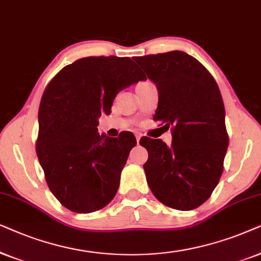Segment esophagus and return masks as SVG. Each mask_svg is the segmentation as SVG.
<instances>
[{
	"instance_id": "esophagus-1",
	"label": "esophagus",
	"mask_w": 261,
	"mask_h": 261,
	"mask_svg": "<svg viewBox=\"0 0 261 261\" xmlns=\"http://www.w3.org/2000/svg\"><path fill=\"white\" fill-rule=\"evenodd\" d=\"M135 136H136V140H137V142H140L141 137H142V135H141L140 133H136V134H135Z\"/></svg>"
}]
</instances>
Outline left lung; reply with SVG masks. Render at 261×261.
Instances as JSON below:
<instances>
[{"label": "left lung", "instance_id": "obj_1", "mask_svg": "<svg viewBox=\"0 0 261 261\" xmlns=\"http://www.w3.org/2000/svg\"><path fill=\"white\" fill-rule=\"evenodd\" d=\"M135 61L159 90L154 120L171 127L172 145L141 138L151 192L165 205L193 210L209 199L223 173L229 137L224 105L209 70L182 51L147 55Z\"/></svg>", "mask_w": 261, "mask_h": 261}]
</instances>
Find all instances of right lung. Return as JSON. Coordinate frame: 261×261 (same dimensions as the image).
I'll return each instance as SVG.
<instances>
[{
	"label": "right lung",
	"mask_w": 261,
	"mask_h": 261,
	"mask_svg": "<svg viewBox=\"0 0 261 261\" xmlns=\"http://www.w3.org/2000/svg\"><path fill=\"white\" fill-rule=\"evenodd\" d=\"M145 80L128 57L92 56L65 65L41 96L36 150L45 180L62 205L77 214L102 209L116 196L136 138L100 136L119 90Z\"/></svg>",
	"instance_id": "right-lung-1"
}]
</instances>
